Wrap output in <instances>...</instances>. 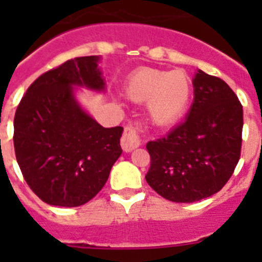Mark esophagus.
Segmentation results:
<instances>
[{"label": "esophagus", "instance_id": "obj_1", "mask_svg": "<svg viewBox=\"0 0 262 262\" xmlns=\"http://www.w3.org/2000/svg\"><path fill=\"white\" fill-rule=\"evenodd\" d=\"M120 145L124 152H131L140 145V129L135 126L124 127L123 135L120 139Z\"/></svg>", "mask_w": 262, "mask_h": 262}]
</instances>
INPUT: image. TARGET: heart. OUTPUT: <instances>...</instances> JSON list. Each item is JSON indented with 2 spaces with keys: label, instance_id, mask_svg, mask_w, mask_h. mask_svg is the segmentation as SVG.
I'll list each match as a JSON object with an SVG mask.
<instances>
[{
  "label": "heart",
  "instance_id": "1",
  "mask_svg": "<svg viewBox=\"0 0 262 262\" xmlns=\"http://www.w3.org/2000/svg\"><path fill=\"white\" fill-rule=\"evenodd\" d=\"M191 78L184 71L138 69L124 86L126 96L134 102H148L149 117L157 126L177 122L186 111L191 98Z\"/></svg>",
  "mask_w": 262,
  "mask_h": 262
}]
</instances>
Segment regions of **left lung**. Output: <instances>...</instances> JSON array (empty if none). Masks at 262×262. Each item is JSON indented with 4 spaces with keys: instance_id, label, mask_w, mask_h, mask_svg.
I'll list each match as a JSON object with an SVG mask.
<instances>
[{
    "instance_id": "left-lung-1",
    "label": "left lung",
    "mask_w": 262,
    "mask_h": 262,
    "mask_svg": "<svg viewBox=\"0 0 262 262\" xmlns=\"http://www.w3.org/2000/svg\"><path fill=\"white\" fill-rule=\"evenodd\" d=\"M186 119L147 143L148 185L172 202L190 203L217 193L239 163L243 106L222 78L196 72Z\"/></svg>"
}]
</instances>
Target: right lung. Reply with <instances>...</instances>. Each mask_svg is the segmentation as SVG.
I'll return each mask as SVG.
<instances>
[{
	"mask_svg": "<svg viewBox=\"0 0 262 262\" xmlns=\"http://www.w3.org/2000/svg\"><path fill=\"white\" fill-rule=\"evenodd\" d=\"M99 56L76 57L39 76L14 117V149L23 178L43 202L76 207L107 181L122 155L123 127L105 128L86 114L73 85L105 89Z\"/></svg>",
	"mask_w": 262,
	"mask_h": 262,
	"instance_id": "obj_1",
	"label": "right lung"
}]
</instances>
